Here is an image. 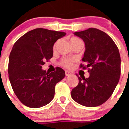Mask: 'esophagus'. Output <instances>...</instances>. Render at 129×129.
Masks as SVG:
<instances>
[{
	"label": "esophagus",
	"instance_id": "34e87169",
	"mask_svg": "<svg viewBox=\"0 0 129 129\" xmlns=\"http://www.w3.org/2000/svg\"><path fill=\"white\" fill-rule=\"evenodd\" d=\"M65 74H66V76H69L72 74V72L70 71H68V70H66Z\"/></svg>",
	"mask_w": 129,
	"mask_h": 129
}]
</instances>
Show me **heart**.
<instances>
[{"mask_svg": "<svg viewBox=\"0 0 129 129\" xmlns=\"http://www.w3.org/2000/svg\"><path fill=\"white\" fill-rule=\"evenodd\" d=\"M79 39L77 37H72L70 39V42H71V44H72L74 42L76 41H78ZM54 48H55V44ZM75 62V59H72V58H68V57H62L61 59V60L60 61V64H61L62 67H65L67 68H71L73 67L74 64Z\"/></svg>", "mask_w": 129, "mask_h": 129, "instance_id": "heart-1", "label": "heart"}]
</instances>
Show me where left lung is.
I'll list each match as a JSON object with an SVG mask.
<instances>
[{"instance_id": "1", "label": "left lung", "mask_w": 129, "mask_h": 129, "mask_svg": "<svg viewBox=\"0 0 129 129\" xmlns=\"http://www.w3.org/2000/svg\"><path fill=\"white\" fill-rule=\"evenodd\" d=\"M83 39L85 52L80 68H88L90 76L79 77V83L71 92L79 104L94 107L104 103L111 96L119 80L121 58L119 50L109 35L96 28L77 31Z\"/></svg>"}]
</instances>
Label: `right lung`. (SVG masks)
<instances>
[{
	"label": "right lung",
	"mask_w": 129,
	"mask_h": 129,
	"mask_svg": "<svg viewBox=\"0 0 129 129\" xmlns=\"http://www.w3.org/2000/svg\"><path fill=\"white\" fill-rule=\"evenodd\" d=\"M66 33L36 28L16 41L9 57L8 74L13 92L22 104L39 108L48 104L55 94V86L65 76L57 67L48 73L42 69L45 61L53 57V46Z\"/></svg>",
	"instance_id": "obj_1"
}]
</instances>
